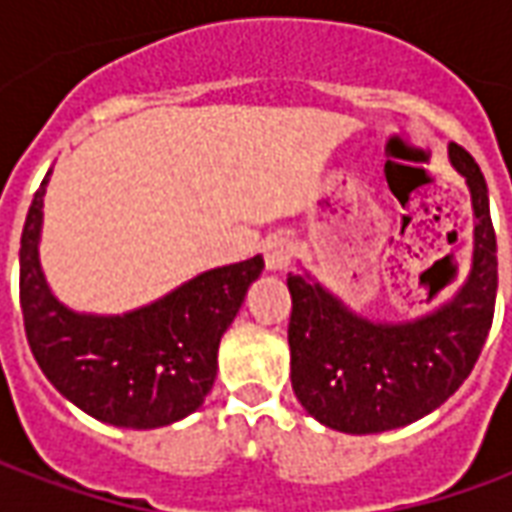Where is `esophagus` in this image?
<instances>
[{
  "label": "esophagus",
  "mask_w": 512,
  "mask_h": 512,
  "mask_svg": "<svg viewBox=\"0 0 512 512\" xmlns=\"http://www.w3.org/2000/svg\"><path fill=\"white\" fill-rule=\"evenodd\" d=\"M263 257H266V266L271 271H282L290 266V257H293V244L285 235H268L263 241Z\"/></svg>",
  "instance_id": "esophagus-1"
}]
</instances>
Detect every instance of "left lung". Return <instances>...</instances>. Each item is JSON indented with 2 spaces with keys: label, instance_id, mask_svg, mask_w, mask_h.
Segmentation results:
<instances>
[{
  "label": "left lung",
  "instance_id": "1",
  "mask_svg": "<svg viewBox=\"0 0 512 512\" xmlns=\"http://www.w3.org/2000/svg\"><path fill=\"white\" fill-rule=\"evenodd\" d=\"M474 205L472 271L439 310L411 323H370L304 274H290V381L312 417L343 433H381L439 408L469 378L496 304V233L477 161L450 145Z\"/></svg>",
  "mask_w": 512,
  "mask_h": 512
}]
</instances>
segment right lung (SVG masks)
Masks as SVG:
<instances>
[{
    "instance_id": "1",
    "label": "right lung",
    "mask_w": 512,
    "mask_h": 512,
    "mask_svg": "<svg viewBox=\"0 0 512 512\" xmlns=\"http://www.w3.org/2000/svg\"><path fill=\"white\" fill-rule=\"evenodd\" d=\"M46 180L21 233V315L51 384L90 417L117 428H161L202 406L216 378L219 340L263 271V257L213 268L150 307L95 318L51 296L38 263Z\"/></svg>"
}]
</instances>
